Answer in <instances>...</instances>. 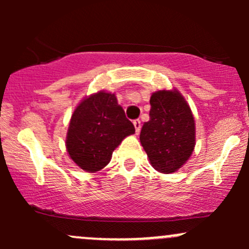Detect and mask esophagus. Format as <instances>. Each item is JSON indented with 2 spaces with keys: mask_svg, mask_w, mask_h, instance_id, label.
I'll return each mask as SVG.
<instances>
[{
  "mask_svg": "<svg viewBox=\"0 0 249 249\" xmlns=\"http://www.w3.org/2000/svg\"><path fill=\"white\" fill-rule=\"evenodd\" d=\"M133 125H134V128H136V133L138 134L139 132H141V121L139 119H136V121H133Z\"/></svg>",
  "mask_w": 249,
  "mask_h": 249,
  "instance_id": "1",
  "label": "esophagus"
}]
</instances>
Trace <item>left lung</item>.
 Wrapping results in <instances>:
<instances>
[{
    "instance_id": "left-lung-1",
    "label": "left lung",
    "mask_w": 249,
    "mask_h": 249,
    "mask_svg": "<svg viewBox=\"0 0 249 249\" xmlns=\"http://www.w3.org/2000/svg\"><path fill=\"white\" fill-rule=\"evenodd\" d=\"M150 104V121L142 125L141 142L157 171L176 172L190 159L196 146L192 111L178 90L157 91Z\"/></svg>"
}]
</instances>
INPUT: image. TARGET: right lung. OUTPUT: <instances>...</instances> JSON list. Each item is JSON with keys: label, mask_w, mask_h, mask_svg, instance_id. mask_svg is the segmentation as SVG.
Returning <instances> with one entry per match:
<instances>
[{"label": "right lung", "mask_w": 249, "mask_h": 249, "mask_svg": "<svg viewBox=\"0 0 249 249\" xmlns=\"http://www.w3.org/2000/svg\"><path fill=\"white\" fill-rule=\"evenodd\" d=\"M134 126L118 105L115 93L105 91L84 98L71 116L65 146L70 158L87 172L110 162L112 152Z\"/></svg>", "instance_id": "add662e5"}]
</instances>
